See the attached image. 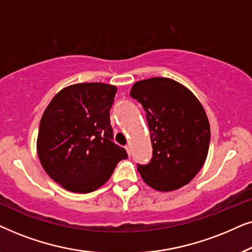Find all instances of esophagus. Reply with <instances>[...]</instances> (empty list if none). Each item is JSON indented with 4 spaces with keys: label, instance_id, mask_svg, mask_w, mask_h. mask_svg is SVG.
<instances>
[{
    "label": "esophagus",
    "instance_id": "34e87169",
    "mask_svg": "<svg viewBox=\"0 0 252 252\" xmlns=\"http://www.w3.org/2000/svg\"><path fill=\"white\" fill-rule=\"evenodd\" d=\"M125 149L127 151V155H128V156H130V147L129 146H126Z\"/></svg>",
    "mask_w": 252,
    "mask_h": 252
}]
</instances>
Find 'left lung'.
Segmentation results:
<instances>
[{
  "label": "left lung",
  "mask_w": 252,
  "mask_h": 252,
  "mask_svg": "<svg viewBox=\"0 0 252 252\" xmlns=\"http://www.w3.org/2000/svg\"><path fill=\"white\" fill-rule=\"evenodd\" d=\"M130 96L142 104L149 126L153 158L137 165L143 181L158 191H172L190 182L205 163L210 124L201 102L170 78L137 81Z\"/></svg>",
  "instance_id": "left-lung-1"
}]
</instances>
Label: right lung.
Listing matches in <instances>:
<instances>
[{"mask_svg":"<svg viewBox=\"0 0 252 252\" xmlns=\"http://www.w3.org/2000/svg\"><path fill=\"white\" fill-rule=\"evenodd\" d=\"M116 93V86L102 82L71 85L44 110L37 156L47 174L68 191L96 190L127 158L126 150L112 142L110 109Z\"/></svg>","mask_w":252,"mask_h":252,"instance_id":"obj_1","label":"right lung"}]
</instances>
